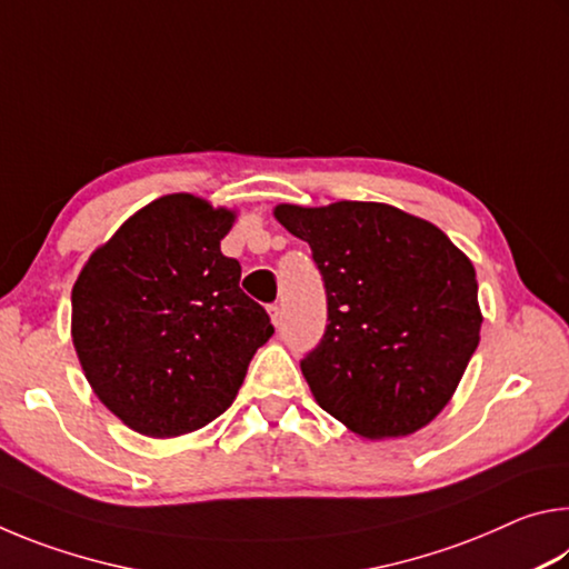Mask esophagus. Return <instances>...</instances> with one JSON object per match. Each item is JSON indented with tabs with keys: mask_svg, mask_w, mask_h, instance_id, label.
I'll return each mask as SVG.
<instances>
[{
	"mask_svg": "<svg viewBox=\"0 0 569 569\" xmlns=\"http://www.w3.org/2000/svg\"><path fill=\"white\" fill-rule=\"evenodd\" d=\"M268 313H271L273 326H281V321H283V306L281 303H273L271 308H268Z\"/></svg>",
	"mask_w": 569,
	"mask_h": 569,
	"instance_id": "esophagus-1",
	"label": "esophagus"
}]
</instances>
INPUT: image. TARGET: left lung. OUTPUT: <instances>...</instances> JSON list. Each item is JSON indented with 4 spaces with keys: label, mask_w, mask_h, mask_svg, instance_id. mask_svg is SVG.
<instances>
[{
    "label": "left lung",
    "mask_w": 569,
    "mask_h": 569,
    "mask_svg": "<svg viewBox=\"0 0 569 569\" xmlns=\"http://www.w3.org/2000/svg\"><path fill=\"white\" fill-rule=\"evenodd\" d=\"M311 246L329 323L301 361L313 399L363 439L407 437L447 407L477 351L469 258L429 220L387 203L276 206Z\"/></svg>",
    "instance_id": "obj_1"
}]
</instances>
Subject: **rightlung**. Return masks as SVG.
Wrapping results in <instances>:
<instances>
[{
    "label": "right lung",
    "mask_w": 569,
    "mask_h": 569,
    "mask_svg": "<svg viewBox=\"0 0 569 569\" xmlns=\"http://www.w3.org/2000/svg\"><path fill=\"white\" fill-rule=\"evenodd\" d=\"M236 223L190 192L140 208L90 256L72 288V343L92 391L146 437L196 431L233 403L273 336L220 253Z\"/></svg>",
    "instance_id": "1"
}]
</instances>
